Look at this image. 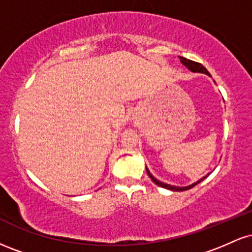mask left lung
Returning <instances> with one entry per match:
<instances>
[{"label": "left lung", "instance_id": "left-lung-1", "mask_svg": "<svg viewBox=\"0 0 252 252\" xmlns=\"http://www.w3.org/2000/svg\"><path fill=\"white\" fill-rule=\"evenodd\" d=\"M180 58V62L184 63L185 66H186L187 68H189V71H192V72H199V73H206L207 76H211V74L209 73V71L206 70V68L204 67V66L201 65V63H196V62H193V60H189V59H186V58H184V57H179ZM147 173H148V175H149V178L152 179V181L154 182V184H156L158 185V186H160V187H163V189H172V190H176V192H180V190H186V189H192V187H194L195 185H198L199 182H201L202 180H204L205 178H207V175H205L204 178H201L200 180H198L196 182H194V184H192V185H189V186H186V187H178V186H172V185H167V184H164V182H161V181H158V179H155L154 176H153L152 174H150L149 173V170L147 169Z\"/></svg>", "mask_w": 252, "mask_h": 252}]
</instances>
